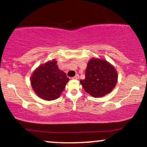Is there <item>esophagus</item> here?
I'll return each instance as SVG.
<instances>
[{"instance_id": "obj_1", "label": "esophagus", "mask_w": 147, "mask_h": 147, "mask_svg": "<svg viewBox=\"0 0 147 147\" xmlns=\"http://www.w3.org/2000/svg\"><path fill=\"white\" fill-rule=\"evenodd\" d=\"M72 78H73V79H76V80H78V78H79V75H78V74H76V75L75 76H74Z\"/></svg>"}]
</instances>
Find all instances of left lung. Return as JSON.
Segmentation results:
<instances>
[{"mask_svg":"<svg viewBox=\"0 0 147 147\" xmlns=\"http://www.w3.org/2000/svg\"><path fill=\"white\" fill-rule=\"evenodd\" d=\"M117 80V72L113 66L106 60L92 58L87 66L86 78L80 82L91 96L99 97L111 92Z\"/></svg>","mask_w":147,"mask_h":147,"instance_id":"8db88e82","label":"left lung"}]
</instances>
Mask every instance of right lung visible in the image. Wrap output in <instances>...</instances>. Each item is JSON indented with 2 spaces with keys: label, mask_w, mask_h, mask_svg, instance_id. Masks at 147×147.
I'll return each mask as SVG.
<instances>
[{
  "label": "right lung",
  "mask_w": 147,
  "mask_h": 147,
  "mask_svg": "<svg viewBox=\"0 0 147 147\" xmlns=\"http://www.w3.org/2000/svg\"><path fill=\"white\" fill-rule=\"evenodd\" d=\"M69 80L66 74L59 69L57 61L53 60L34 71L31 83L38 97L45 100H53L60 96Z\"/></svg>",
  "instance_id": "add662e5"
}]
</instances>
